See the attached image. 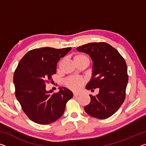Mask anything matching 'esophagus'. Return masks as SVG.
<instances>
[{"label": "esophagus", "instance_id": "1", "mask_svg": "<svg viewBox=\"0 0 146 146\" xmlns=\"http://www.w3.org/2000/svg\"><path fill=\"white\" fill-rule=\"evenodd\" d=\"M73 95L75 96V97H77V96L80 95V93H73Z\"/></svg>", "mask_w": 146, "mask_h": 146}]
</instances>
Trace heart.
Returning a JSON list of instances; mask_svg holds the SVG:
<instances>
[{"label": "heart", "mask_w": 146, "mask_h": 146, "mask_svg": "<svg viewBox=\"0 0 146 146\" xmlns=\"http://www.w3.org/2000/svg\"><path fill=\"white\" fill-rule=\"evenodd\" d=\"M83 59H88L86 56L81 53H78L74 56L73 60L75 62L83 60ZM85 82V80L83 78L76 77V76H70L65 81L66 86L71 90L74 91L79 90Z\"/></svg>", "instance_id": "heart-1"}]
</instances>
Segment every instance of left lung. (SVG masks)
<instances>
[{
  "label": "left lung",
  "instance_id": "left-lung-1",
  "mask_svg": "<svg viewBox=\"0 0 146 146\" xmlns=\"http://www.w3.org/2000/svg\"><path fill=\"white\" fill-rule=\"evenodd\" d=\"M76 50L88 54L93 60L92 78L87 90L99 88L96 96L84 107L91 117L106 119L117 111L125 97L128 82L126 63L119 52L106 42H94L78 47Z\"/></svg>",
  "mask_w": 146,
  "mask_h": 146
}]
</instances>
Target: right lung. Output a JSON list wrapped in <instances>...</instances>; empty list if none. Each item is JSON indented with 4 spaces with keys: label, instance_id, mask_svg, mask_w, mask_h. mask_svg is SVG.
<instances>
[{
    "label": "right lung",
    "instance_id": "add662e5",
    "mask_svg": "<svg viewBox=\"0 0 146 146\" xmlns=\"http://www.w3.org/2000/svg\"><path fill=\"white\" fill-rule=\"evenodd\" d=\"M71 49H34L20 60L13 76L15 96L33 122L42 125L55 122L62 117L66 103L73 97V93L64 87L55 93L46 90V83L56 73L57 62Z\"/></svg>",
    "mask_w": 146,
    "mask_h": 146
}]
</instances>
